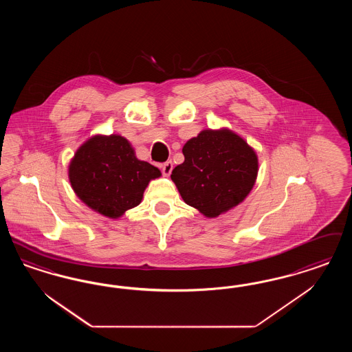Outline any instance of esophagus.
<instances>
[{
  "label": "esophagus",
  "instance_id": "esophagus-1",
  "mask_svg": "<svg viewBox=\"0 0 352 352\" xmlns=\"http://www.w3.org/2000/svg\"><path fill=\"white\" fill-rule=\"evenodd\" d=\"M161 169H162V174L168 177V175H170L171 170H173V162H171V161H166V162H164V164L161 165Z\"/></svg>",
  "mask_w": 352,
  "mask_h": 352
}]
</instances>
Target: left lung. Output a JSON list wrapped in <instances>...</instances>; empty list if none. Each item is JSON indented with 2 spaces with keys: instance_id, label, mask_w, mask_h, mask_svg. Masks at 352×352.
Listing matches in <instances>:
<instances>
[{
  "instance_id": "1",
  "label": "left lung",
  "mask_w": 352,
  "mask_h": 352,
  "mask_svg": "<svg viewBox=\"0 0 352 352\" xmlns=\"http://www.w3.org/2000/svg\"><path fill=\"white\" fill-rule=\"evenodd\" d=\"M182 152L184 161L174 168L171 179L186 204L207 217L230 210L252 191L258 158L232 131H201Z\"/></svg>"
}]
</instances>
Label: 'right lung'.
<instances>
[{
  "label": "right lung",
  "instance_id": "1",
  "mask_svg": "<svg viewBox=\"0 0 352 352\" xmlns=\"http://www.w3.org/2000/svg\"><path fill=\"white\" fill-rule=\"evenodd\" d=\"M160 175V170L136 158L131 144L116 135L86 141L69 165V181L77 197L113 219L139 206L149 181Z\"/></svg>",
  "mask_w": 352,
  "mask_h": 352
}]
</instances>
